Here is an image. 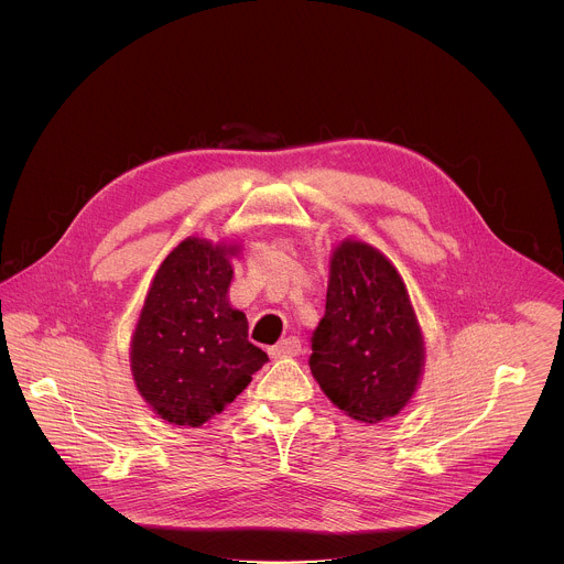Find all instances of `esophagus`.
<instances>
[{"mask_svg": "<svg viewBox=\"0 0 564 564\" xmlns=\"http://www.w3.org/2000/svg\"><path fill=\"white\" fill-rule=\"evenodd\" d=\"M302 354V340L297 336H289L284 340H280L273 349H271V356L273 358H291V356H297Z\"/></svg>", "mask_w": 564, "mask_h": 564, "instance_id": "obj_1", "label": "esophagus"}]
</instances>
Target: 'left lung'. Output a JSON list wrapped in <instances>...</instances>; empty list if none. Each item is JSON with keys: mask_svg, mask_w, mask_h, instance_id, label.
Returning a JSON list of instances; mask_svg holds the SVG:
<instances>
[{"mask_svg": "<svg viewBox=\"0 0 564 564\" xmlns=\"http://www.w3.org/2000/svg\"><path fill=\"white\" fill-rule=\"evenodd\" d=\"M423 365V334L393 262L369 242H338L311 356L327 400L360 423L387 421L412 400Z\"/></svg>", "mask_w": 564, "mask_h": 564, "instance_id": "8db88e82", "label": "left lung"}]
</instances>
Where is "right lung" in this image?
Instances as JSON below:
<instances>
[{
    "instance_id": "obj_1",
    "label": "right lung",
    "mask_w": 564,
    "mask_h": 564,
    "mask_svg": "<svg viewBox=\"0 0 564 564\" xmlns=\"http://www.w3.org/2000/svg\"><path fill=\"white\" fill-rule=\"evenodd\" d=\"M239 245L188 237L162 260L130 343L137 391L173 425L199 427L235 402L269 360L230 306Z\"/></svg>"
}]
</instances>
